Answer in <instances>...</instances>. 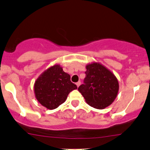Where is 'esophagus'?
I'll list each match as a JSON object with an SVG mask.
<instances>
[{
    "label": "esophagus",
    "mask_w": 150,
    "mask_h": 150,
    "mask_svg": "<svg viewBox=\"0 0 150 150\" xmlns=\"http://www.w3.org/2000/svg\"><path fill=\"white\" fill-rule=\"evenodd\" d=\"M81 84V82H80V81H77V82L76 83V85H77V87H79V85H80Z\"/></svg>",
    "instance_id": "34e87169"
}]
</instances>
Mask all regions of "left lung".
<instances>
[{
	"label": "left lung",
	"instance_id": "1",
	"mask_svg": "<svg viewBox=\"0 0 150 150\" xmlns=\"http://www.w3.org/2000/svg\"><path fill=\"white\" fill-rule=\"evenodd\" d=\"M84 84L78 91L86 103L98 109H103L111 105L118 93L119 84L116 77L107 68L99 63L86 66Z\"/></svg>",
	"mask_w": 150,
	"mask_h": 150
}]
</instances>
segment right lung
Returning <instances> with one entry per match:
<instances>
[{"mask_svg": "<svg viewBox=\"0 0 150 150\" xmlns=\"http://www.w3.org/2000/svg\"><path fill=\"white\" fill-rule=\"evenodd\" d=\"M34 88L39 103L47 109H54L64 103L69 93L77 87L71 82L70 75L56 64L38 77Z\"/></svg>", "mask_w": 150, "mask_h": 150, "instance_id": "add662e5", "label": "right lung"}]
</instances>
